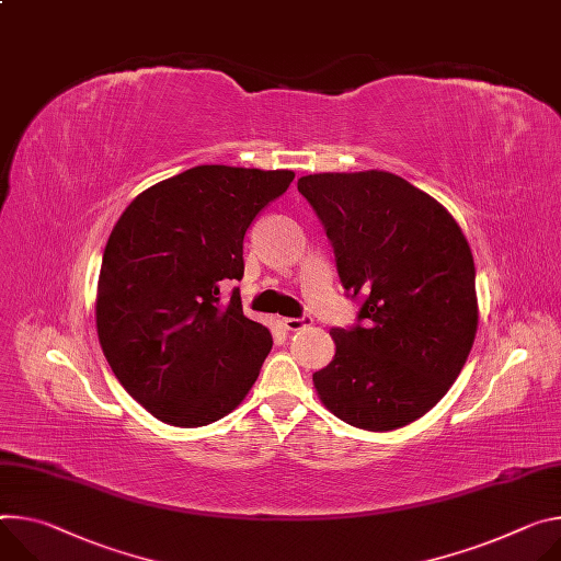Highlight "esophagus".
<instances>
[{
  "label": "esophagus",
  "instance_id": "1",
  "mask_svg": "<svg viewBox=\"0 0 561 561\" xmlns=\"http://www.w3.org/2000/svg\"><path fill=\"white\" fill-rule=\"evenodd\" d=\"M282 324H284V329H288V331H301V329H307V327L313 324V318H309V316H301V318H284Z\"/></svg>",
  "mask_w": 561,
  "mask_h": 561
}]
</instances>
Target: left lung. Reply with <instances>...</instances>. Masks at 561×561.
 Listing matches in <instances>:
<instances>
[{"label": "left lung", "instance_id": "obj_1", "mask_svg": "<svg viewBox=\"0 0 561 561\" xmlns=\"http://www.w3.org/2000/svg\"><path fill=\"white\" fill-rule=\"evenodd\" d=\"M333 245L358 322L331 329L333 360L313 374L344 423L389 432L447 393L477 335V271L461 228L436 198L389 172L297 181Z\"/></svg>", "mask_w": 561, "mask_h": 561}]
</instances>
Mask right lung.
<instances>
[{
	"label": "right lung",
	"instance_id": "add662e5",
	"mask_svg": "<svg viewBox=\"0 0 561 561\" xmlns=\"http://www.w3.org/2000/svg\"><path fill=\"white\" fill-rule=\"evenodd\" d=\"M290 170L198 165L140 192L114 226L98 279L95 324L127 393L159 421L201 427L230 414L271 353L243 316V237Z\"/></svg>",
	"mask_w": 561,
	"mask_h": 561
}]
</instances>
